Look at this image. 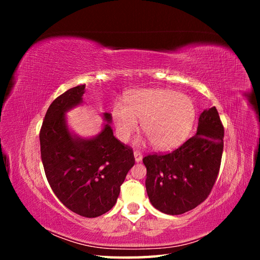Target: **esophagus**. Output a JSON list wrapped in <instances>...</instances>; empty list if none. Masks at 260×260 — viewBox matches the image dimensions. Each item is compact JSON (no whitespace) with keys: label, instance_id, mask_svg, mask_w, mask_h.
I'll return each instance as SVG.
<instances>
[{"label":"esophagus","instance_id":"34e87169","mask_svg":"<svg viewBox=\"0 0 260 260\" xmlns=\"http://www.w3.org/2000/svg\"><path fill=\"white\" fill-rule=\"evenodd\" d=\"M133 154H135V158H136V161H137V162L142 160V157H143L142 153L139 152V151H135V153H133Z\"/></svg>","mask_w":260,"mask_h":260}]
</instances>
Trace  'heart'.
Segmentation results:
<instances>
[{
    "label": "heart",
    "mask_w": 260,
    "mask_h": 260,
    "mask_svg": "<svg viewBox=\"0 0 260 260\" xmlns=\"http://www.w3.org/2000/svg\"><path fill=\"white\" fill-rule=\"evenodd\" d=\"M196 117L192 98L170 89H146L130 93L125 105L116 103L113 120L117 135L127 142L132 133L141 128L158 149L178 146L188 137Z\"/></svg>",
    "instance_id": "heart-1"
}]
</instances>
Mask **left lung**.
I'll return each mask as SVG.
<instances>
[{
  "instance_id": "1",
  "label": "left lung",
  "mask_w": 260,
  "mask_h": 260,
  "mask_svg": "<svg viewBox=\"0 0 260 260\" xmlns=\"http://www.w3.org/2000/svg\"><path fill=\"white\" fill-rule=\"evenodd\" d=\"M223 136L218 111L211 107L201 114L198 131L182 145L144 157L146 192L156 209L181 215L208 198L221 164Z\"/></svg>"
}]
</instances>
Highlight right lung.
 I'll return each mask as SVG.
<instances>
[{
    "instance_id": "1",
    "label": "right lung",
    "mask_w": 260,
    "mask_h": 260,
    "mask_svg": "<svg viewBox=\"0 0 260 260\" xmlns=\"http://www.w3.org/2000/svg\"><path fill=\"white\" fill-rule=\"evenodd\" d=\"M85 84L55 99L40 130L41 158L50 186L57 199L75 214L95 218L111 210L120 185L135 165L132 148L117 140L106 123L93 139L69 132L65 113L82 103ZM111 122L112 116L104 113Z\"/></svg>"
}]
</instances>
